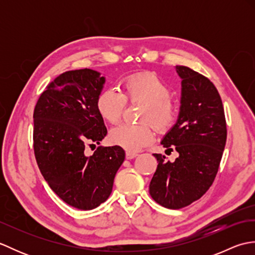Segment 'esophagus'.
<instances>
[{
	"label": "esophagus",
	"mask_w": 255,
	"mask_h": 255,
	"mask_svg": "<svg viewBox=\"0 0 255 255\" xmlns=\"http://www.w3.org/2000/svg\"><path fill=\"white\" fill-rule=\"evenodd\" d=\"M138 154L137 153H133V152H130V151H127L126 152V159L127 160H131L133 158H136Z\"/></svg>",
	"instance_id": "obj_1"
}]
</instances>
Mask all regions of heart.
<instances>
[{"mask_svg":"<svg viewBox=\"0 0 255 255\" xmlns=\"http://www.w3.org/2000/svg\"><path fill=\"white\" fill-rule=\"evenodd\" d=\"M170 89L152 72L131 74L123 81V93L113 89L103 90L96 97V110L102 118L116 124L122 118L126 101H140L143 105L140 121H149L161 131L169 129L177 116L176 105L170 99ZM110 139L128 151H138L154 140L153 127L147 122L123 124L113 128Z\"/></svg>","mask_w":255,"mask_h":255,"instance_id":"1","label":"heart"}]
</instances>
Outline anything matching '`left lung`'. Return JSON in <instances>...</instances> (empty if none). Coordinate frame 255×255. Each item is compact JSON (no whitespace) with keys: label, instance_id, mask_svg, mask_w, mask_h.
<instances>
[{"label":"left lung","instance_id":"left-lung-1","mask_svg":"<svg viewBox=\"0 0 255 255\" xmlns=\"http://www.w3.org/2000/svg\"><path fill=\"white\" fill-rule=\"evenodd\" d=\"M181 78V105L177 121L161 144L165 151L175 149L174 162L154 153L158 167L149 185L156 203L180 209L199 199L217 174L226 145L225 112L217 89L194 70L176 66Z\"/></svg>","mask_w":255,"mask_h":255}]
</instances>
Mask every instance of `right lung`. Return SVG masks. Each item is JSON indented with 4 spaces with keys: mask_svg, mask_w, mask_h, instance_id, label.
I'll use <instances>...</instances> for the list:
<instances>
[{
    "mask_svg": "<svg viewBox=\"0 0 255 255\" xmlns=\"http://www.w3.org/2000/svg\"><path fill=\"white\" fill-rule=\"evenodd\" d=\"M105 78L91 69L59 75L42 92L34 111V151L48 185L64 203L91 210L110 197L125 160L119 145L99 147L86 155L85 144H100L107 133L96 110Z\"/></svg>",
    "mask_w": 255,
    "mask_h": 255,
    "instance_id": "obj_1",
    "label": "right lung"
}]
</instances>
